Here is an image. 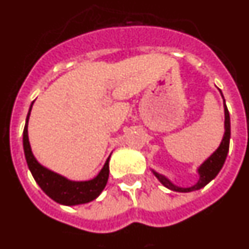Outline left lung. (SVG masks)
<instances>
[{
    "instance_id": "obj_1",
    "label": "left lung",
    "mask_w": 249,
    "mask_h": 249,
    "mask_svg": "<svg viewBox=\"0 0 249 249\" xmlns=\"http://www.w3.org/2000/svg\"><path fill=\"white\" fill-rule=\"evenodd\" d=\"M223 96V95H221ZM224 99V97H223ZM224 137H223V141H221L220 145L218 147V149L215 150L212 156L209 157L208 160H205L202 162L201 166L197 168V173H199V181L195 183L194 186H190V187H179V186H176L173 182H171L170 179L167 178L166 176L160 175V173L156 172L154 170H152L154 176L158 178L162 185L167 189L172 190V191L176 192H191L196 191V190L202 189L204 186L208 185L212 179H214L216 177L219 172H220L221 167L224 164L225 160H227L228 156V150H229V141H231V118H229V111H228L227 105H225L224 101Z\"/></svg>"
}]
</instances>
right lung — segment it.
Wrapping results in <instances>:
<instances>
[{"instance_id":"add662e5","label":"right lung","mask_w":249,"mask_h":249,"mask_svg":"<svg viewBox=\"0 0 249 249\" xmlns=\"http://www.w3.org/2000/svg\"><path fill=\"white\" fill-rule=\"evenodd\" d=\"M33 104L30 105L28 116H26L24 134H22V144H24L26 163H28L29 170H30L31 175H33L37 185L40 186V189L49 196L50 199L54 200L58 204H62V205H79V204H86V202L92 201L96 197H99V195L102 192V190L105 189L106 183H107L110 157L106 160L105 164L99 172V175L95 178L89 179V181H71V179L60 176L53 171L48 170L47 167L41 166L31 152L30 143H29L28 124Z\"/></svg>"}]
</instances>
